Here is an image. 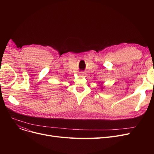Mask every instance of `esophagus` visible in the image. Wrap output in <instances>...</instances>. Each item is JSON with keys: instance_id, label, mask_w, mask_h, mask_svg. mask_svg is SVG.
I'll list each match as a JSON object with an SVG mask.
<instances>
[{"instance_id": "esophagus-1", "label": "esophagus", "mask_w": 154, "mask_h": 154, "mask_svg": "<svg viewBox=\"0 0 154 154\" xmlns=\"http://www.w3.org/2000/svg\"><path fill=\"white\" fill-rule=\"evenodd\" d=\"M84 74H85V72H80V75H84Z\"/></svg>"}]
</instances>
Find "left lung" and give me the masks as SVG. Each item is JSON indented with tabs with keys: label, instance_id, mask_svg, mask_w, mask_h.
Segmentation results:
<instances>
[{
	"label": "left lung",
	"instance_id": "8db88e82",
	"mask_svg": "<svg viewBox=\"0 0 154 154\" xmlns=\"http://www.w3.org/2000/svg\"><path fill=\"white\" fill-rule=\"evenodd\" d=\"M102 88H103V87H102Z\"/></svg>",
	"mask_w": 154,
	"mask_h": 154
}]
</instances>
